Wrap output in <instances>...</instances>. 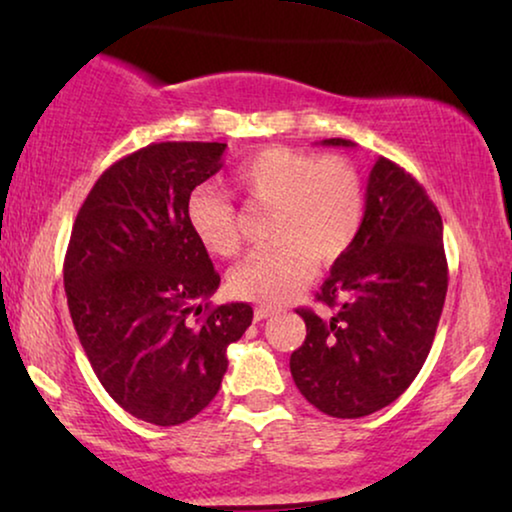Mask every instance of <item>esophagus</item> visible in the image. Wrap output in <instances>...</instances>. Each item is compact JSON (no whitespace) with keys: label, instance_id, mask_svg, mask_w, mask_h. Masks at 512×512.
Returning <instances> with one entry per match:
<instances>
[{"label":"esophagus","instance_id":"1","mask_svg":"<svg viewBox=\"0 0 512 512\" xmlns=\"http://www.w3.org/2000/svg\"><path fill=\"white\" fill-rule=\"evenodd\" d=\"M272 314V307H265V305H258L256 310H254V319L256 321H263V319H268Z\"/></svg>","mask_w":512,"mask_h":512}]
</instances>
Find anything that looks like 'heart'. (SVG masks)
Returning a JSON list of instances; mask_svg holds the SVG:
<instances>
[{
    "label": "heart",
    "instance_id": "heart-1",
    "mask_svg": "<svg viewBox=\"0 0 512 512\" xmlns=\"http://www.w3.org/2000/svg\"><path fill=\"white\" fill-rule=\"evenodd\" d=\"M233 184L251 202L272 207L270 247L230 272L237 298L279 305L310 277L314 258L331 263L352 247L363 226L366 200L359 172L340 156L317 158L289 146H265L233 167ZM188 223L212 256L240 251L237 212L216 188H195Z\"/></svg>",
    "mask_w": 512,
    "mask_h": 512
}]
</instances>
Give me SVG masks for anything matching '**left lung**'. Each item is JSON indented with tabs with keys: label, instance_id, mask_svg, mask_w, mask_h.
I'll return each mask as SVG.
<instances>
[{
	"label": "left lung",
	"instance_id": "8db88e82",
	"mask_svg": "<svg viewBox=\"0 0 512 512\" xmlns=\"http://www.w3.org/2000/svg\"><path fill=\"white\" fill-rule=\"evenodd\" d=\"M321 144L354 146L338 137ZM445 293L443 219L436 205L412 174L377 158L363 226L317 293L326 310H298L307 326L305 342L291 354L300 394L338 419L387 408L422 370Z\"/></svg>",
	"mask_w": 512,
	"mask_h": 512
}]
</instances>
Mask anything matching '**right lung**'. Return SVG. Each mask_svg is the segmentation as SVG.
<instances>
[{
    "mask_svg": "<svg viewBox=\"0 0 512 512\" xmlns=\"http://www.w3.org/2000/svg\"><path fill=\"white\" fill-rule=\"evenodd\" d=\"M226 144H149L95 181L65 256L76 335L107 394L132 417L177 426L205 410L226 349L251 326L247 303L209 307L221 277L188 223L193 188Z\"/></svg>",
    "mask_w": 512,
    "mask_h": 512,
    "instance_id": "1",
    "label": "right lung"
}]
</instances>
